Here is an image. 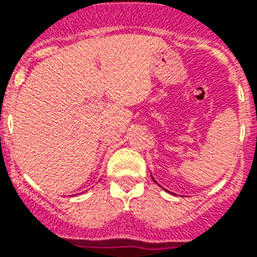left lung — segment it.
I'll return each instance as SVG.
<instances>
[{"instance_id":"8db88e82","label":"left lung","mask_w":257,"mask_h":257,"mask_svg":"<svg viewBox=\"0 0 257 257\" xmlns=\"http://www.w3.org/2000/svg\"><path fill=\"white\" fill-rule=\"evenodd\" d=\"M151 178H153V175H151ZM153 180H154V182H156V179H154V178H153ZM156 183H157V182H156ZM168 193H171V191H168Z\"/></svg>"}]
</instances>
